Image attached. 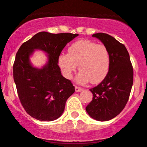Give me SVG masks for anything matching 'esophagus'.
Masks as SVG:
<instances>
[{"instance_id": "obj_1", "label": "esophagus", "mask_w": 147, "mask_h": 147, "mask_svg": "<svg viewBox=\"0 0 147 147\" xmlns=\"http://www.w3.org/2000/svg\"><path fill=\"white\" fill-rule=\"evenodd\" d=\"M82 90H83L82 88H80V87H78V86H75V91H76V92H81Z\"/></svg>"}]
</instances>
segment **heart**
I'll return each mask as SVG.
<instances>
[{"instance_id": "obj_1", "label": "heart", "mask_w": 147, "mask_h": 147, "mask_svg": "<svg viewBox=\"0 0 147 147\" xmlns=\"http://www.w3.org/2000/svg\"><path fill=\"white\" fill-rule=\"evenodd\" d=\"M58 63L64 75L70 79L77 65L80 70L77 77L80 83L92 84L102 82L109 72L111 57L108 48L88 39H81L72 44L67 55L59 57Z\"/></svg>"}]
</instances>
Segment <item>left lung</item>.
<instances>
[{
  "instance_id": "left-lung-1",
  "label": "left lung",
  "mask_w": 147,
  "mask_h": 147,
  "mask_svg": "<svg viewBox=\"0 0 147 147\" xmlns=\"http://www.w3.org/2000/svg\"><path fill=\"white\" fill-rule=\"evenodd\" d=\"M108 48L111 57L109 72L98 85L90 89L92 100L86 111L92 119L106 121L123 111L129 98L134 80V70L126 47L105 33L92 35Z\"/></svg>"
}]
</instances>
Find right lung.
<instances>
[{
  "mask_svg": "<svg viewBox=\"0 0 147 147\" xmlns=\"http://www.w3.org/2000/svg\"><path fill=\"white\" fill-rule=\"evenodd\" d=\"M78 36L42 31L20 47L13 67V80L21 105L31 117L52 121L64 112L67 100L74 93L75 87L61 74L58 59L67 44ZM35 49L48 55V63L40 69L33 67L29 60Z\"/></svg>",
  "mask_w": 147,
  "mask_h": 147,
  "instance_id": "1",
  "label": "right lung"
}]
</instances>
